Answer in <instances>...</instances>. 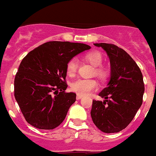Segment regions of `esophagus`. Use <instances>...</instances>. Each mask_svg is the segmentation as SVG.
Wrapping results in <instances>:
<instances>
[{"instance_id":"1","label":"esophagus","mask_w":156,"mask_h":156,"mask_svg":"<svg viewBox=\"0 0 156 156\" xmlns=\"http://www.w3.org/2000/svg\"><path fill=\"white\" fill-rule=\"evenodd\" d=\"M76 98H77V100H80V99H82V96H81V95H77V97H76Z\"/></svg>"}]
</instances>
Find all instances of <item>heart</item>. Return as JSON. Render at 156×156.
Here are the masks:
<instances>
[{"instance_id":"b5f03b06","label":"heart","mask_w":156,"mask_h":156,"mask_svg":"<svg viewBox=\"0 0 156 156\" xmlns=\"http://www.w3.org/2000/svg\"><path fill=\"white\" fill-rule=\"evenodd\" d=\"M86 61H88L91 65L95 66L94 74L101 79H105L107 77L108 72L105 67L101 66L103 62V57L101 54L98 51H92L87 52L84 55ZM78 62L76 58H70L66 63V74L70 77L75 75L78 69ZM98 83L94 78H81L78 79L71 84V90L76 94L81 96H86L92 92L98 90Z\"/></svg>"}]
</instances>
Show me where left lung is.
I'll return each mask as SVG.
<instances>
[{
  "label": "left lung",
  "mask_w": 156,
  "mask_h": 156,
  "mask_svg": "<svg viewBox=\"0 0 156 156\" xmlns=\"http://www.w3.org/2000/svg\"><path fill=\"white\" fill-rule=\"evenodd\" d=\"M107 53L110 60V79L99 93L104 98L93 101L91 117L94 125L105 133L125 129L140 108L144 84L140 69L122 48L111 44H94Z\"/></svg>",
  "instance_id": "obj_1"
}]
</instances>
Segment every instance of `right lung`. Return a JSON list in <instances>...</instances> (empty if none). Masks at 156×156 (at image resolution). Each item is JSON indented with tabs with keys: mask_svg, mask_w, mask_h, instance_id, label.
Here are the masks:
<instances>
[{
	"mask_svg": "<svg viewBox=\"0 0 156 156\" xmlns=\"http://www.w3.org/2000/svg\"><path fill=\"white\" fill-rule=\"evenodd\" d=\"M87 44L51 41L23 58L14 81V96L27 122L36 129H55L66 117L76 94L66 93V63Z\"/></svg>",
	"mask_w": 156,
	"mask_h": 156,
	"instance_id": "right-lung-1",
	"label": "right lung"
}]
</instances>
